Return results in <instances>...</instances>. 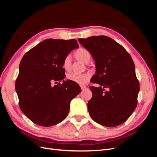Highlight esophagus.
I'll use <instances>...</instances> for the list:
<instances>
[{"instance_id":"1","label":"esophagus","mask_w":157,"mask_h":157,"mask_svg":"<svg viewBox=\"0 0 157 157\" xmlns=\"http://www.w3.org/2000/svg\"><path fill=\"white\" fill-rule=\"evenodd\" d=\"M80 88H81L82 90H84L86 88V86H84V85H81V86H80Z\"/></svg>"}]
</instances>
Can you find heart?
<instances>
[{"mask_svg":"<svg viewBox=\"0 0 157 157\" xmlns=\"http://www.w3.org/2000/svg\"><path fill=\"white\" fill-rule=\"evenodd\" d=\"M75 56L79 61L84 63H88L91 58V54L88 50L84 48H80L75 52ZM71 58L69 55L66 56L63 60V67L67 71L71 69ZM90 74L89 73H71L67 75V78L69 80L74 82L78 84H86L90 78Z\"/></svg>","mask_w":157,"mask_h":157,"instance_id":"1","label":"heart"}]
</instances>
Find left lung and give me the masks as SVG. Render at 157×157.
Instances as JSON below:
<instances>
[{
  "instance_id": "obj_1",
  "label": "left lung",
  "mask_w": 157,
  "mask_h": 157,
  "mask_svg": "<svg viewBox=\"0 0 157 157\" xmlns=\"http://www.w3.org/2000/svg\"><path fill=\"white\" fill-rule=\"evenodd\" d=\"M92 54L96 73L90 82L92 97L88 102L90 117L98 124L115 127L123 124L137 105L140 82L132 57L123 46L106 36L78 39Z\"/></svg>"
}]
</instances>
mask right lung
Masks as SVG:
<instances>
[{"label": "right lung", "mask_w": 157, "mask_h": 157, "mask_svg": "<svg viewBox=\"0 0 157 157\" xmlns=\"http://www.w3.org/2000/svg\"><path fill=\"white\" fill-rule=\"evenodd\" d=\"M78 47L75 39H46L22 58L16 91L21 111L35 124L48 127L63 121L71 101L81 92L79 85L71 80L59 82L65 77L64 58Z\"/></svg>", "instance_id": "right-lung-1"}]
</instances>
